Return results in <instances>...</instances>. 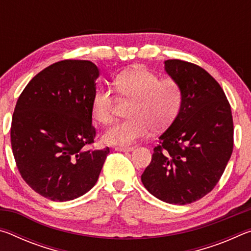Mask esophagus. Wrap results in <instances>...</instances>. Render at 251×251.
<instances>
[{
	"label": "esophagus",
	"instance_id": "esophagus-1",
	"mask_svg": "<svg viewBox=\"0 0 251 251\" xmlns=\"http://www.w3.org/2000/svg\"><path fill=\"white\" fill-rule=\"evenodd\" d=\"M133 150H134L133 147H120V146L115 147L116 151H127L128 152V151H133Z\"/></svg>",
	"mask_w": 251,
	"mask_h": 251
}]
</instances>
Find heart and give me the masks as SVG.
<instances>
[{"mask_svg": "<svg viewBox=\"0 0 251 251\" xmlns=\"http://www.w3.org/2000/svg\"><path fill=\"white\" fill-rule=\"evenodd\" d=\"M117 95L130 100L127 110L130 118L118 122L103 134L107 145L128 146L148 135L151 128L163 130L172 125L179 113L182 93L173 78L159 76L146 67L136 66L118 74L114 79ZM114 97L108 88H96L92 97V115L106 125L113 120Z\"/></svg>", "mask_w": 251, "mask_h": 251, "instance_id": "heart-1", "label": "heart"}]
</instances>
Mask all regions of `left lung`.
Returning a JSON list of instances; mask_svg holds the SVG:
<instances>
[{
	"label": "left lung",
	"mask_w": 251,
	"mask_h": 251,
	"mask_svg": "<svg viewBox=\"0 0 251 251\" xmlns=\"http://www.w3.org/2000/svg\"><path fill=\"white\" fill-rule=\"evenodd\" d=\"M164 64L179 84L181 107L159 136L142 182L160 201L186 205L211 192L230 159L231 108L217 80L201 67L179 59Z\"/></svg>",
	"instance_id": "1"
}]
</instances>
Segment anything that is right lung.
I'll use <instances>...</instances> for the list:
<instances>
[{
    "mask_svg": "<svg viewBox=\"0 0 251 251\" xmlns=\"http://www.w3.org/2000/svg\"><path fill=\"white\" fill-rule=\"evenodd\" d=\"M100 76L90 61L65 59L34 76L16 103L11 144L25 182L53 201H73L95 186L109 148L94 142L92 97Z\"/></svg>",
    "mask_w": 251,
    "mask_h": 251,
    "instance_id": "right-lung-1",
    "label": "right lung"
}]
</instances>
